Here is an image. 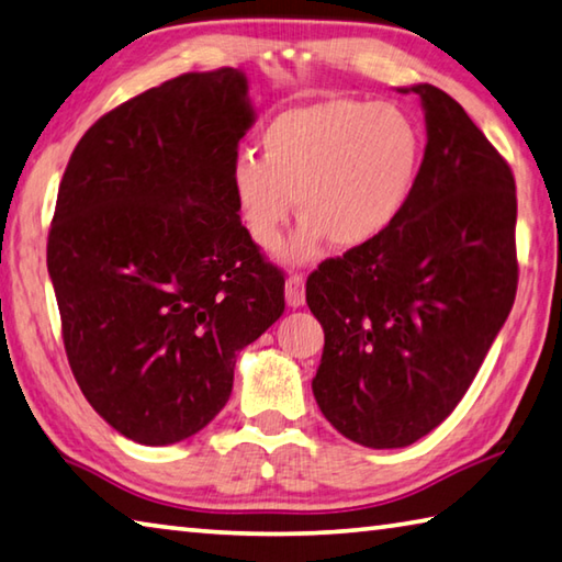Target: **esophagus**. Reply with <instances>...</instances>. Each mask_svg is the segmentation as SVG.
<instances>
[{
  "instance_id": "1",
  "label": "esophagus",
  "mask_w": 562,
  "mask_h": 562,
  "mask_svg": "<svg viewBox=\"0 0 562 562\" xmlns=\"http://www.w3.org/2000/svg\"><path fill=\"white\" fill-rule=\"evenodd\" d=\"M284 300H288V307L297 310L304 304V280L302 274H290L288 282H284Z\"/></svg>"
}]
</instances>
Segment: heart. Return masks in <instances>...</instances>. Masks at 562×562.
<instances>
[{
  "mask_svg": "<svg viewBox=\"0 0 562 562\" xmlns=\"http://www.w3.org/2000/svg\"><path fill=\"white\" fill-rule=\"evenodd\" d=\"M262 157L240 151L228 187L248 238L280 246L292 216L302 218L282 260L307 262L326 240L356 250L401 218L420 169V130L403 108L326 98L290 108L262 130Z\"/></svg>",
  "mask_w": 562,
  "mask_h": 562,
  "instance_id": "b5f03b06",
  "label": "heart"
}]
</instances>
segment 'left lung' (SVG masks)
I'll use <instances>...</instances> for the list:
<instances>
[{
    "mask_svg": "<svg viewBox=\"0 0 562 562\" xmlns=\"http://www.w3.org/2000/svg\"><path fill=\"white\" fill-rule=\"evenodd\" d=\"M427 145L405 209L369 246L319 265L307 304L324 329L312 381L336 430L395 450L435 430L514 307L516 183L464 108L430 83Z\"/></svg>",
    "mask_w": 562,
    "mask_h": 562,
    "instance_id": "8db88e82",
    "label": "left lung"
}]
</instances>
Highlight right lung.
Instances as JSON below:
<instances>
[{
	"instance_id": "obj_1",
	"label": "right lung",
	"mask_w": 562,
	"mask_h": 562,
	"mask_svg": "<svg viewBox=\"0 0 562 562\" xmlns=\"http://www.w3.org/2000/svg\"><path fill=\"white\" fill-rule=\"evenodd\" d=\"M252 122L240 68L183 74L100 117L58 187L46 262L68 363L132 442L203 430L238 351L284 312L228 187Z\"/></svg>"
}]
</instances>
